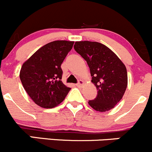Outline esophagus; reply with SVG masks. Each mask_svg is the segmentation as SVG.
Returning a JSON list of instances; mask_svg holds the SVG:
<instances>
[{
    "label": "esophagus",
    "mask_w": 152,
    "mask_h": 152,
    "mask_svg": "<svg viewBox=\"0 0 152 152\" xmlns=\"http://www.w3.org/2000/svg\"><path fill=\"white\" fill-rule=\"evenodd\" d=\"M84 84V81H83L82 80H79V82H78L77 84H76V86H77V87H81Z\"/></svg>",
    "instance_id": "1"
}]
</instances>
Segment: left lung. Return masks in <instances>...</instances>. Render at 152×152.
<instances>
[{
  "instance_id": "left-lung-1",
  "label": "left lung",
  "mask_w": 152,
  "mask_h": 152,
  "mask_svg": "<svg viewBox=\"0 0 152 152\" xmlns=\"http://www.w3.org/2000/svg\"><path fill=\"white\" fill-rule=\"evenodd\" d=\"M74 49L87 61L97 97L89 100L96 111H109L122 98L127 86L125 65L109 48L95 41H76Z\"/></svg>"
}]
</instances>
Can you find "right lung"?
Returning a JSON list of instances; mask_svg holds the SVG:
<instances>
[{
    "mask_svg": "<svg viewBox=\"0 0 152 152\" xmlns=\"http://www.w3.org/2000/svg\"><path fill=\"white\" fill-rule=\"evenodd\" d=\"M73 41H55L40 48L23 63L20 77L24 89L36 104L52 108L63 101L71 90L61 81V65Z\"/></svg>",
    "mask_w": 152,
    "mask_h": 152,
    "instance_id": "add662e5",
    "label": "right lung"
}]
</instances>
